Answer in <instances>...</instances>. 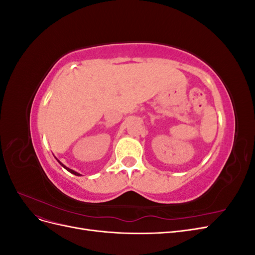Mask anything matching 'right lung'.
<instances>
[{"mask_svg":"<svg viewBox=\"0 0 255 255\" xmlns=\"http://www.w3.org/2000/svg\"><path fill=\"white\" fill-rule=\"evenodd\" d=\"M58 161H59V160H58ZM59 164H60V165H61V166H63V167H64V168H66V169H67V170H68V171H69V172H71V173H72V174H75V175H81V174H80V173H78V172H75V171H73V170H72V169H69V168H67V167H66V166H64V165H63V164H61V163H60V161H59Z\"/></svg>","mask_w":255,"mask_h":255,"instance_id":"right-lung-1","label":"right lung"}]
</instances>
